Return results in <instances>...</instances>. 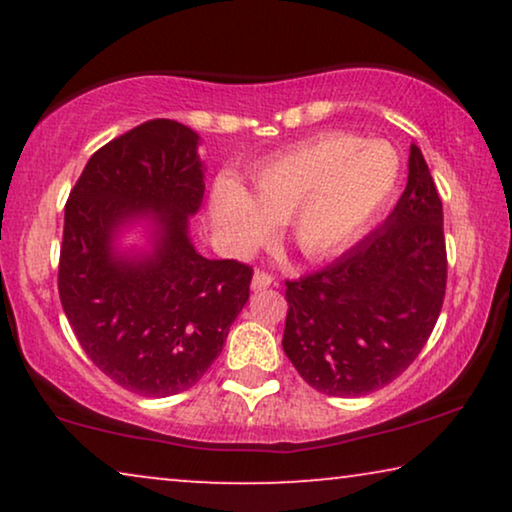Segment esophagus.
Listing matches in <instances>:
<instances>
[{
	"label": "esophagus",
	"instance_id": "34e87169",
	"mask_svg": "<svg viewBox=\"0 0 512 512\" xmlns=\"http://www.w3.org/2000/svg\"><path fill=\"white\" fill-rule=\"evenodd\" d=\"M270 284H272V277L268 275V272H263V270H256L254 277H251V289H254V291L268 289Z\"/></svg>",
	"mask_w": 512,
	"mask_h": 512
}]
</instances>
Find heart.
Masks as SVG:
<instances>
[{
	"mask_svg": "<svg viewBox=\"0 0 512 512\" xmlns=\"http://www.w3.org/2000/svg\"><path fill=\"white\" fill-rule=\"evenodd\" d=\"M401 163L384 142L319 135L263 163L244 193L223 179L212 191L219 240L247 254L282 223V237L307 261L331 258L373 226L396 193Z\"/></svg>",
	"mask_w": 512,
	"mask_h": 512,
	"instance_id": "1",
	"label": "heart"
}]
</instances>
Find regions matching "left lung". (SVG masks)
Here are the masks:
<instances>
[{"label":"left lung","instance_id":"8db88e82","mask_svg":"<svg viewBox=\"0 0 512 512\" xmlns=\"http://www.w3.org/2000/svg\"><path fill=\"white\" fill-rule=\"evenodd\" d=\"M445 282L443 202L410 144L408 186L387 221L328 268L286 282L284 352L321 394L382 389L422 352Z\"/></svg>","mask_w":512,"mask_h":512}]
</instances>
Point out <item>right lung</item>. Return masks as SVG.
Instances as JSON below:
<instances>
[{"mask_svg":"<svg viewBox=\"0 0 512 512\" xmlns=\"http://www.w3.org/2000/svg\"><path fill=\"white\" fill-rule=\"evenodd\" d=\"M198 144L170 118L137 125L93 153L65 207L62 310L90 361L142 396L191 389L249 300V265L205 258L188 235L205 195ZM135 227L145 247L123 248Z\"/></svg>","mask_w":512,"mask_h":512,"instance_id":"1","label":"right lung"}]
</instances>
